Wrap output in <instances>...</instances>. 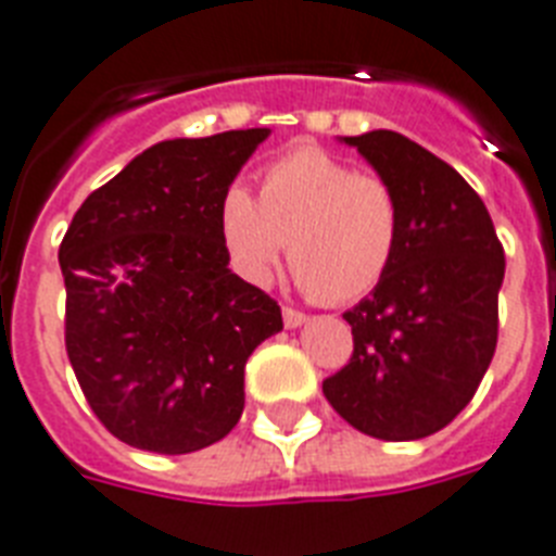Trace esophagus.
Masks as SVG:
<instances>
[{"label":"esophagus","mask_w":556,"mask_h":556,"mask_svg":"<svg viewBox=\"0 0 556 556\" xmlns=\"http://www.w3.org/2000/svg\"><path fill=\"white\" fill-rule=\"evenodd\" d=\"M283 324H287V330H295V327L306 324V315L292 309V306H283Z\"/></svg>","instance_id":"obj_1"}]
</instances>
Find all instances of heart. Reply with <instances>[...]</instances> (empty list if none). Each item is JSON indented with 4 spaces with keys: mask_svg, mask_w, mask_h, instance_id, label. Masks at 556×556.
<instances>
[{
    "mask_svg": "<svg viewBox=\"0 0 556 556\" xmlns=\"http://www.w3.org/2000/svg\"><path fill=\"white\" fill-rule=\"evenodd\" d=\"M220 235L247 281H269L290 243L301 287L344 304L376 290L393 266L402 201L388 177L304 146L264 168L257 201L243 186L226 192Z\"/></svg>",
    "mask_w": 556,
    "mask_h": 556,
    "instance_id": "b5f03b06",
    "label": "heart"
}]
</instances>
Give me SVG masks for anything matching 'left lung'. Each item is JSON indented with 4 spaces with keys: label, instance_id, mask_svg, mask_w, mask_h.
Returning <instances> with one entry per match:
<instances>
[{
    "label": "left lung",
    "instance_id": "left-lung-1",
    "mask_svg": "<svg viewBox=\"0 0 556 556\" xmlns=\"http://www.w3.org/2000/svg\"><path fill=\"white\" fill-rule=\"evenodd\" d=\"M341 140L399 192L402 241L379 287L344 313L353 355L324 396L367 437L413 442L465 410L494 358L505 252L445 160L388 128Z\"/></svg>",
    "mask_w": 556,
    "mask_h": 556
}]
</instances>
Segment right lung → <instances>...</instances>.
Segmentation results:
<instances>
[{
    "label": "right lung",
    "mask_w": 556,
    "mask_h": 556,
    "mask_svg": "<svg viewBox=\"0 0 556 556\" xmlns=\"http://www.w3.org/2000/svg\"><path fill=\"white\" fill-rule=\"evenodd\" d=\"M269 128L177 137L86 198L62 238L65 350L97 419L152 454L215 445L281 306L229 269L220 206Z\"/></svg>",
    "instance_id": "1"
}]
</instances>
